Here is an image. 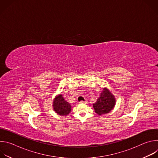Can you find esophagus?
Returning a JSON list of instances; mask_svg holds the SVG:
<instances>
[{"label": "esophagus", "instance_id": "obj_1", "mask_svg": "<svg viewBox=\"0 0 158 158\" xmlns=\"http://www.w3.org/2000/svg\"><path fill=\"white\" fill-rule=\"evenodd\" d=\"M87 102V101H80V102H79L80 104H84H84H86Z\"/></svg>", "mask_w": 158, "mask_h": 158}]
</instances>
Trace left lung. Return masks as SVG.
<instances>
[{"mask_svg": "<svg viewBox=\"0 0 158 158\" xmlns=\"http://www.w3.org/2000/svg\"><path fill=\"white\" fill-rule=\"evenodd\" d=\"M116 100L107 87H104L96 102L93 104L95 112L98 115L107 114L114 109Z\"/></svg>", "mask_w": 158, "mask_h": 158, "instance_id": "left-lung-1", "label": "left lung"}]
</instances>
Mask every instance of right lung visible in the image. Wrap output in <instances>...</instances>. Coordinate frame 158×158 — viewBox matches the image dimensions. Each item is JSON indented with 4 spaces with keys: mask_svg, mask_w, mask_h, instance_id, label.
<instances>
[{
    "mask_svg": "<svg viewBox=\"0 0 158 158\" xmlns=\"http://www.w3.org/2000/svg\"><path fill=\"white\" fill-rule=\"evenodd\" d=\"M52 107L56 113L61 116L68 115L71 110V106L64 99L61 94L55 97L53 101Z\"/></svg>",
    "mask_w": 158,
    "mask_h": 158,
    "instance_id": "obj_1",
    "label": "right lung"
}]
</instances>
